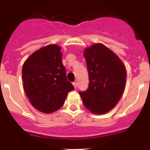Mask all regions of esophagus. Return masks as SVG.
Masks as SVG:
<instances>
[{
  "label": "esophagus",
  "mask_w": 150,
  "mask_h": 150,
  "mask_svg": "<svg viewBox=\"0 0 150 150\" xmlns=\"http://www.w3.org/2000/svg\"><path fill=\"white\" fill-rule=\"evenodd\" d=\"M73 85H74V88H76V82H74V83H73Z\"/></svg>",
  "instance_id": "1"
}]
</instances>
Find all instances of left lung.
Returning <instances> with one entry per match:
<instances>
[{
  "instance_id": "left-lung-1",
  "label": "left lung",
  "mask_w": 150,
  "mask_h": 150,
  "mask_svg": "<svg viewBox=\"0 0 150 150\" xmlns=\"http://www.w3.org/2000/svg\"><path fill=\"white\" fill-rule=\"evenodd\" d=\"M89 83L86 91H79L88 110L103 114L117 104L124 92L126 70L113 52L101 43L84 50Z\"/></svg>"
}]
</instances>
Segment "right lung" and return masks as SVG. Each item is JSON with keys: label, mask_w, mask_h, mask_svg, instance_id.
<instances>
[{"label": "right lung", "mask_w": 150, "mask_h": 150, "mask_svg": "<svg viewBox=\"0 0 150 150\" xmlns=\"http://www.w3.org/2000/svg\"><path fill=\"white\" fill-rule=\"evenodd\" d=\"M61 47L51 44L37 50L22 67L24 89L34 108L51 113L63 106L67 93L74 89L67 79Z\"/></svg>", "instance_id": "add662e5"}]
</instances>
